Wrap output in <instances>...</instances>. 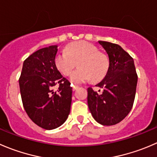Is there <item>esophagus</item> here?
<instances>
[{
    "mask_svg": "<svg viewBox=\"0 0 157 157\" xmlns=\"http://www.w3.org/2000/svg\"><path fill=\"white\" fill-rule=\"evenodd\" d=\"M79 86H77V85H73L72 84V89H73V90H76L77 89V88H78Z\"/></svg>",
    "mask_w": 157,
    "mask_h": 157,
    "instance_id": "1",
    "label": "esophagus"
}]
</instances>
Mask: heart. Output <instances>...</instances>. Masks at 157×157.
<instances>
[{"label":"heart","instance_id":"obj_1","mask_svg":"<svg viewBox=\"0 0 157 157\" xmlns=\"http://www.w3.org/2000/svg\"><path fill=\"white\" fill-rule=\"evenodd\" d=\"M77 62L79 67L71 76V81L76 83L88 81L92 77L94 80H100L107 71L106 58L94 45L86 41L71 44L54 59L56 67L64 76L71 74Z\"/></svg>","mask_w":157,"mask_h":157}]
</instances>
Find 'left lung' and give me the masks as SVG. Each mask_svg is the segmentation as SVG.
Listing matches in <instances>:
<instances>
[{"label":"left lung","mask_w":157,"mask_h":157,"mask_svg":"<svg viewBox=\"0 0 157 157\" xmlns=\"http://www.w3.org/2000/svg\"><path fill=\"white\" fill-rule=\"evenodd\" d=\"M98 43L107 54L109 67L103 80L96 85L103 90V93L87 89L88 107L97 123L112 126L123 121L131 110L138 77L133 59L120 45Z\"/></svg>","instance_id":"1"}]
</instances>
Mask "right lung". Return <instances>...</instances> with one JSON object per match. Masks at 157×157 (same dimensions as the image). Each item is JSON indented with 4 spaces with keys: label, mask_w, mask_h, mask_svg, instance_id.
<instances>
[{
    "label": "right lung",
    "mask_w": 157,
    "mask_h": 157,
    "mask_svg": "<svg viewBox=\"0 0 157 157\" xmlns=\"http://www.w3.org/2000/svg\"><path fill=\"white\" fill-rule=\"evenodd\" d=\"M57 45L38 50L24 61L19 79L24 109L34 124L45 130L61 126L71 111L72 87L56 67ZM59 84L55 91L53 86Z\"/></svg>",
    "instance_id": "1"
}]
</instances>
